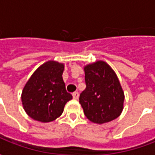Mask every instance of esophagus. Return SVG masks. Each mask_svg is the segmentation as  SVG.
Segmentation results:
<instances>
[{
	"mask_svg": "<svg viewBox=\"0 0 155 155\" xmlns=\"http://www.w3.org/2000/svg\"><path fill=\"white\" fill-rule=\"evenodd\" d=\"M79 93L78 92H74V93H73V98L74 99V100H78L79 99Z\"/></svg>",
	"mask_w": 155,
	"mask_h": 155,
	"instance_id": "34e87169",
	"label": "esophagus"
}]
</instances>
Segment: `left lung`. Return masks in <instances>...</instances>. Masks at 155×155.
<instances>
[{"label": "left lung", "instance_id": "obj_1", "mask_svg": "<svg viewBox=\"0 0 155 155\" xmlns=\"http://www.w3.org/2000/svg\"><path fill=\"white\" fill-rule=\"evenodd\" d=\"M84 71L86 88L79 100L86 117L97 124L119 117L123 109L124 93L114 71L102 61L87 65Z\"/></svg>", "mask_w": 155, "mask_h": 155}]
</instances>
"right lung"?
Returning <instances> with one entry per match:
<instances>
[{
    "label": "right lung",
    "instance_id": "obj_1",
    "mask_svg": "<svg viewBox=\"0 0 155 155\" xmlns=\"http://www.w3.org/2000/svg\"><path fill=\"white\" fill-rule=\"evenodd\" d=\"M64 65L49 61L39 67L24 87L21 101L32 119L50 122L60 117L66 103L73 98L62 79Z\"/></svg>",
    "mask_w": 155,
    "mask_h": 155
}]
</instances>
